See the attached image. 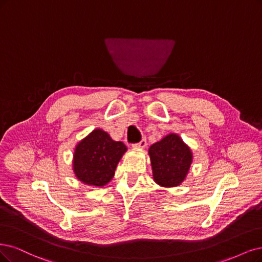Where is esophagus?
<instances>
[{"label":"esophagus","instance_id":"esophagus-1","mask_svg":"<svg viewBox=\"0 0 262 262\" xmlns=\"http://www.w3.org/2000/svg\"><path fill=\"white\" fill-rule=\"evenodd\" d=\"M146 146H147V140L146 139H142L138 143L135 144L134 147L135 148H139V149H143V148H146Z\"/></svg>","mask_w":262,"mask_h":262}]
</instances>
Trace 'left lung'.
I'll return each mask as SVG.
<instances>
[{
  "label": "left lung",
  "instance_id": "left-lung-1",
  "mask_svg": "<svg viewBox=\"0 0 262 262\" xmlns=\"http://www.w3.org/2000/svg\"><path fill=\"white\" fill-rule=\"evenodd\" d=\"M153 180L160 187H178L185 181L193 153L179 135L170 133L149 148Z\"/></svg>",
  "mask_w": 262,
  "mask_h": 262
}]
</instances>
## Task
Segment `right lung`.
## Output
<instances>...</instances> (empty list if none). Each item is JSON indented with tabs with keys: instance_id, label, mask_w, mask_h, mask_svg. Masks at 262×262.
I'll use <instances>...</instances> for the list:
<instances>
[{
	"instance_id": "obj_1",
	"label": "right lung",
	"mask_w": 262,
	"mask_h": 262,
	"mask_svg": "<svg viewBox=\"0 0 262 262\" xmlns=\"http://www.w3.org/2000/svg\"><path fill=\"white\" fill-rule=\"evenodd\" d=\"M126 151L122 141L113 140L100 128L94 129L75 146L72 168L76 179L91 187H104Z\"/></svg>"
}]
</instances>
